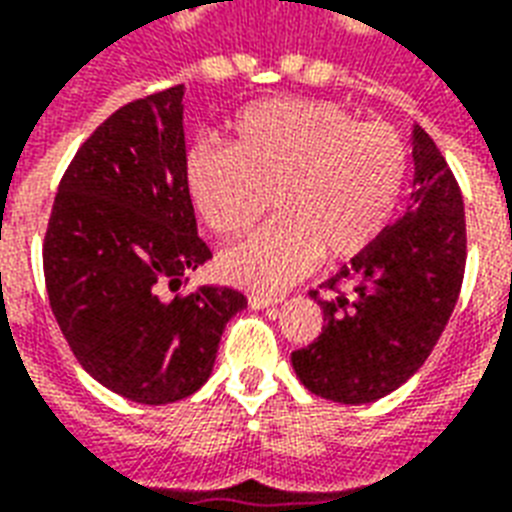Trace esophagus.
<instances>
[{
  "mask_svg": "<svg viewBox=\"0 0 512 512\" xmlns=\"http://www.w3.org/2000/svg\"><path fill=\"white\" fill-rule=\"evenodd\" d=\"M247 300L252 308H271L279 303V298H268V295H249Z\"/></svg>",
  "mask_w": 512,
  "mask_h": 512,
  "instance_id": "34e87169",
  "label": "esophagus"
}]
</instances>
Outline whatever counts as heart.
<instances>
[{
  "instance_id": "1",
  "label": "heart",
  "mask_w": 512,
  "mask_h": 512,
  "mask_svg": "<svg viewBox=\"0 0 512 512\" xmlns=\"http://www.w3.org/2000/svg\"><path fill=\"white\" fill-rule=\"evenodd\" d=\"M195 212L217 236H236L273 206L268 222L220 255L222 279L279 292L319 255L368 252L395 217L408 147L389 123H357L341 104L271 99L241 109L233 147L204 139L187 155Z\"/></svg>"
}]
</instances>
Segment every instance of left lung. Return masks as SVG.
<instances>
[{
    "label": "left lung",
    "mask_w": 512,
    "mask_h": 512,
    "mask_svg": "<svg viewBox=\"0 0 512 512\" xmlns=\"http://www.w3.org/2000/svg\"><path fill=\"white\" fill-rule=\"evenodd\" d=\"M408 212L341 273L311 290L325 325L292 368L308 392L343 405L376 403L424 365L446 330L464 279L462 190L424 128L413 126Z\"/></svg>",
    "instance_id": "left-lung-1"
}]
</instances>
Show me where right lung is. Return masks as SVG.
<instances>
[{
  "instance_id": "add662e5",
  "label": "right lung",
  "mask_w": 512,
  "mask_h": 512,
  "mask_svg": "<svg viewBox=\"0 0 512 512\" xmlns=\"http://www.w3.org/2000/svg\"><path fill=\"white\" fill-rule=\"evenodd\" d=\"M185 85L136 99L101 123L69 163L50 212L42 265L53 317L77 362L115 395L177 403L212 376L222 330L247 298L163 284L204 265L187 190Z\"/></svg>"
}]
</instances>
